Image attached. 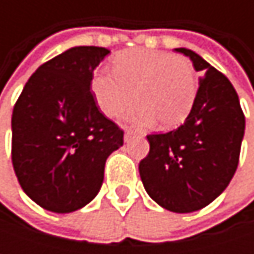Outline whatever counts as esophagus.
Instances as JSON below:
<instances>
[{
	"label": "esophagus",
	"mask_w": 254,
	"mask_h": 254,
	"mask_svg": "<svg viewBox=\"0 0 254 254\" xmlns=\"http://www.w3.org/2000/svg\"><path fill=\"white\" fill-rule=\"evenodd\" d=\"M133 136H135V133H133L132 130H127L125 135H124V141H125V142H129Z\"/></svg>",
	"instance_id": "34e87169"
}]
</instances>
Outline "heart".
<instances>
[{
    "label": "heart",
    "instance_id": "obj_1",
    "mask_svg": "<svg viewBox=\"0 0 254 254\" xmlns=\"http://www.w3.org/2000/svg\"><path fill=\"white\" fill-rule=\"evenodd\" d=\"M113 70H98L91 89L100 110L116 118L136 98L139 106L129 112L127 121L135 127H179L190 115L197 80L191 62L163 51L135 48L113 59Z\"/></svg>",
    "mask_w": 254,
    "mask_h": 254
}]
</instances>
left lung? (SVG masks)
<instances>
[{"mask_svg":"<svg viewBox=\"0 0 254 254\" xmlns=\"http://www.w3.org/2000/svg\"><path fill=\"white\" fill-rule=\"evenodd\" d=\"M200 72V86L185 122L148 135L150 153L139 162L147 194L163 209L191 213L210 204L232 179L246 119L228 77L188 48H175Z\"/></svg>","mask_w":254,"mask_h":254,"instance_id":"1","label":"left lung"}]
</instances>
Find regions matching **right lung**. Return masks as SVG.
<instances>
[{"instance_id":"add662e5","label":"right lung","mask_w":254,"mask_h":254,"mask_svg":"<svg viewBox=\"0 0 254 254\" xmlns=\"http://www.w3.org/2000/svg\"><path fill=\"white\" fill-rule=\"evenodd\" d=\"M103 47H73L29 77L11 116V160L29 198L45 210L70 213L98 194L107 157L124 132L91 92Z\"/></svg>"}]
</instances>
